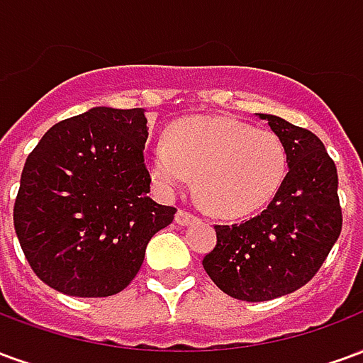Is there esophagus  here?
Returning a JSON list of instances; mask_svg holds the SVG:
<instances>
[{
	"instance_id": "34e87169",
	"label": "esophagus",
	"mask_w": 363,
	"mask_h": 363,
	"mask_svg": "<svg viewBox=\"0 0 363 363\" xmlns=\"http://www.w3.org/2000/svg\"><path fill=\"white\" fill-rule=\"evenodd\" d=\"M192 220H194V213H192V212L184 210V208H179V210H177L174 221H177L179 225H186V223H190Z\"/></svg>"
}]
</instances>
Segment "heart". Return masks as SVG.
I'll list each match as a JSON object with an SVG mask.
<instances>
[{
	"label": "heart",
	"instance_id": "heart-1",
	"mask_svg": "<svg viewBox=\"0 0 363 363\" xmlns=\"http://www.w3.org/2000/svg\"><path fill=\"white\" fill-rule=\"evenodd\" d=\"M150 173L163 192L196 174V194L221 218H243L276 196L288 174V150L278 134L229 118L174 122L167 142L150 147Z\"/></svg>",
	"mask_w": 363,
	"mask_h": 363
}]
</instances>
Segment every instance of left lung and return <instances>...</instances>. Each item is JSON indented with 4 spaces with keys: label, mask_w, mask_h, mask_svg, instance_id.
<instances>
[{
    "label": "left lung",
    "mask_w": 363,
    "mask_h": 363,
    "mask_svg": "<svg viewBox=\"0 0 363 363\" xmlns=\"http://www.w3.org/2000/svg\"><path fill=\"white\" fill-rule=\"evenodd\" d=\"M259 116L286 143L289 171L259 216L213 225L218 243L202 260L213 284L243 301H268L305 286L342 231L338 174L323 142L280 116Z\"/></svg>",
    "instance_id": "8db88e82"
}]
</instances>
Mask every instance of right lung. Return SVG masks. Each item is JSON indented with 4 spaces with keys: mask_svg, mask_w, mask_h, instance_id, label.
Instances as JSON below:
<instances>
[{
    "mask_svg": "<svg viewBox=\"0 0 363 363\" xmlns=\"http://www.w3.org/2000/svg\"><path fill=\"white\" fill-rule=\"evenodd\" d=\"M143 108L95 106L62 120L30 151L13 208L33 272L56 291L106 297L140 272L177 208L153 202Z\"/></svg>",
    "mask_w": 363,
    "mask_h": 363,
    "instance_id": "1",
    "label": "right lung"
}]
</instances>
